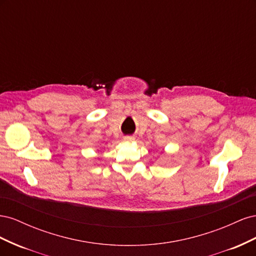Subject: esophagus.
Listing matches in <instances>:
<instances>
[{
  "instance_id": "obj_1",
  "label": "esophagus",
  "mask_w": 256,
  "mask_h": 256,
  "mask_svg": "<svg viewBox=\"0 0 256 256\" xmlns=\"http://www.w3.org/2000/svg\"><path fill=\"white\" fill-rule=\"evenodd\" d=\"M124 141H125V142H132V141H134V138L131 136H127L124 138Z\"/></svg>"
}]
</instances>
